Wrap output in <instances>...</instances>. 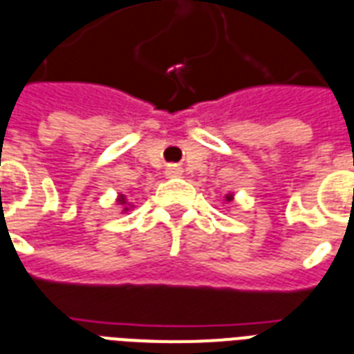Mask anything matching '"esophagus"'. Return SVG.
I'll return each instance as SVG.
<instances>
[{"label": "esophagus", "mask_w": 354, "mask_h": 354, "mask_svg": "<svg viewBox=\"0 0 354 354\" xmlns=\"http://www.w3.org/2000/svg\"><path fill=\"white\" fill-rule=\"evenodd\" d=\"M172 172H174V171H172Z\"/></svg>", "instance_id": "obj_1"}]
</instances>
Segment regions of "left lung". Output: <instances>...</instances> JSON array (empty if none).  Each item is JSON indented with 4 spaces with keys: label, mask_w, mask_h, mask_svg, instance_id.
Returning <instances> with one entry per match:
<instances>
[{
    "label": "left lung",
    "mask_w": 354,
    "mask_h": 354,
    "mask_svg": "<svg viewBox=\"0 0 354 354\" xmlns=\"http://www.w3.org/2000/svg\"><path fill=\"white\" fill-rule=\"evenodd\" d=\"M232 198H233L232 194H227V196H226V200H227V202H232Z\"/></svg>",
    "instance_id": "1"
}]
</instances>
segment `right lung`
<instances>
[{"instance_id":"add662e5","label":"right lung","mask_w":354,"mask_h":354,"mask_svg":"<svg viewBox=\"0 0 354 354\" xmlns=\"http://www.w3.org/2000/svg\"><path fill=\"white\" fill-rule=\"evenodd\" d=\"M119 204H121V205L127 204V202H124V196H122V194H121V196H119ZM124 211H128V207H124Z\"/></svg>"}]
</instances>
